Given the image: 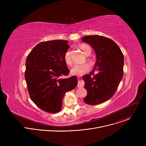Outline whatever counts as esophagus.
<instances>
[{
  "label": "esophagus",
  "mask_w": 146,
  "mask_h": 146,
  "mask_svg": "<svg viewBox=\"0 0 146 146\" xmlns=\"http://www.w3.org/2000/svg\"><path fill=\"white\" fill-rule=\"evenodd\" d=\"M84 81L79 79L78 81L77 87H78V88H82V87H84Z\"/></svg>",
  "instance_id": "obj_1"
}]
</instances>
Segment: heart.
Here are the masks:
<instances>
[{"label":"heart","instance_id":"b5f03b06","mask_svg":"<svg viewBox=\"0 0 146 146\" xmlns=\"http://www.w3.org/2000/svg\"><path fill=\"white\" fill-rule=\"evenodd\" d=\"M80 47L81 50L82 51L83 53H84V55H86V56H88L89 55L91 54V49L89 46L85 44H82L80 45ZM64 59L65 63L68 65L70 66L72 65V60L71 58L70 52L69 50H67L66 51L64 55ZM88 60L91 62V63H93L92 59L88 58ZM90 69H91L90 66L87 63H84L82 64H75L72 68V69H71V73L72 74L74 75L81 76L89 72L90 70Z\"/></svg>","mask_w":146,"mask_h":146}]
</instances>
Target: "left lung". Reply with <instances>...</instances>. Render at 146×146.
<instances>
[{
  "label": "left lung",
  "instance_id": "obj_1",
  "mask_svg": "<svg viewBox=\"0 0 146 146\" xmlns=\"http://www.w3.org/2000/svg\"><path fill=\"white\" fill-rule=\"evenodd\" d=\"M81 40L93 47L96 55L94 69L82 77L87 91L84 102L96 105L110 99L117 91L123 74V55L118 46L108 37L92 35Z\"/></svg>",
  "mask_w": 146,
  "mask_h": 146
}]
</instances>
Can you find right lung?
<instances>
[{
	"mask_svg": "<svg viewBox=\"0 0 146 146\" xmlns=\"http://www.w3.org/2000/svg\"><path fill=\"white\" fill-rule=\"evenodd\" d=\"M68 43L63 40L40 43L26 59L25 78L30 98L47 113L60 111L65 94L77 85L75 76L62 78L70 72L64 59L70 47Z\"/></svg>",
	"mask_w": 146,
	"mask_h": 146,
	"instance_id": "add662e5",
	"label": "right lung"
}]
</instances>
